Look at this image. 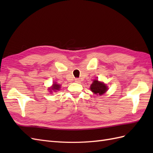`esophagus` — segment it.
Masks as SVG:
<instances>
[{"label": "esophagus", "instance_id": "34e87169", "mask_svg": "<svg viewBox=\"0 0 153 153\" xmlns=\"http://www.w3.org/2000/svg\"><path fill=\"white\" fill-rule=\"evenodd\" d=\"M75 82H76V83H79L80 82V79H78V78H76V79H75Z\"/></svg>", "mask_w": 153, "mask_h": 153}]
</instances>
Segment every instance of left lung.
<instances>
[{"label": "left lung", "mask_w": 153, "mask_h": 153, "mask_svg": "<svg viewBox=\"0 0 153 153\" xmlns=\"http://www.w3.org/2000/svg\"><path fill=\"white\" fill-rule=\"evenodd\" d=\"M90 89L94 94L102 95L107 91L108 87L106 85V84L102 82H99L98 80L95 79L93 81L91 85L90 86Z\"/></svg>", "instance_id": "1"}]
</instances>
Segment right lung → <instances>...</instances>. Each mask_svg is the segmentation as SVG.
<instances>
[{"label": "right lung", "instance_id": "right-lung-1", "mask_svg": "<svg viewBox=\"0 0 153 153\" xmlns=\"http://www.w3.org/2000/svg\"><path fill=\"white\" fill-rule=\"evenodd\" d=\"M60 89V85L59 84H57V83H54V84H53V85H52L51 87L50 88H48V90H50L49 91L50 93L53 92V91H59Z\"/></svg>", "mask_w": 153, "mask_h": 153}]
</instances>
